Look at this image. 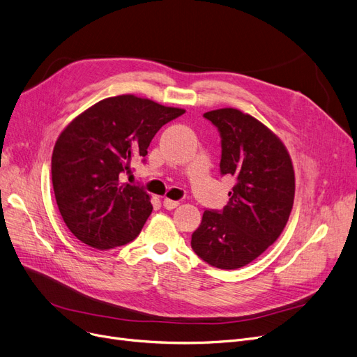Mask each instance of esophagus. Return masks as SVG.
Returning a JSON list of instances; mask_svg holds the SVG:
<instances>
[{
    "instance_id": "esophagus-1",
    "label": "esophagus",
    "mask_w": 357,
    "mask_h": 357,
    "mask_svg": "<svg viewBox=\"0 0 357 357\" xmlns=\"http://www.w3.org/2000/svg\"><path fill=\"white\" fill-rule=\"evenodd\" d=\"M179 205V202L178 201H172V199H169V198H165L163 199V207L166 208V210H174V208H176Z\"/></svg>"
}]
</instances>
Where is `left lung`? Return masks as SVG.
Here are the masks:
<instances>
[{"mask_svg":"<svg viewBox=\"0 0 357 357\" xmlns=\"http://www.w3.org/2000/svg\"><path fill=\"white\" fill-rule=\"evenodd\" d=\"M221 136V175L236 179L221 211L205 210L192 250L218 269L249 265L284 231L295 195L291 156L265 124L236 108L205 112Z\"/></svg>","mask_w":357,"mask_h":357,"instance_id":"obj_1","label":"left lung"}]
</instances>
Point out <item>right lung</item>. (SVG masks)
I'll list each match as a JSON object with an SVG mask.
<instances>
[{"instance_id": "obj_1", "label": "right lung", "mask_w": 357, "mask_h": 357, "mask_svg": "<svg viewBox=\"0 0 357 357\" xmlns=\"http://www.w3.org/2000/svg\"><path fill=\"white\" fill-rule=\"evenodd\" d=\"M183 112L127 93L93 104L66 126L53 149L52 183L75 237L108 250L139 236L153 207L143 188L120 176L147 155L160 127Z\"/></svg>"}]
</instances>
